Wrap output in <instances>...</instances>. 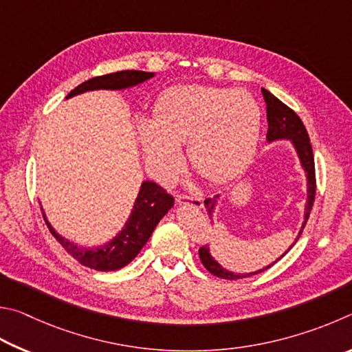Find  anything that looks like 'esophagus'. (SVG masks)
<instances>
[{"instance_id":"esophagus-1","label":"esophagus","mask_w":352,"mask_h":352,"mask_svg":"<svg viewBox=\"0 0 352 352\" xmlns=\"http://www.w3.org/2000/svg\"><path fill=\"white\" fill-rule=\"evenodd\" d=\"M176 201L179 204H190L193 206L195 208H201L204 206V202L199 198V196H188V195H176Z\"/></svg>"}]
</instances>
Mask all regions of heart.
I'll list each match as a JSON object with an SVG mask.
<instances>
[{
    "label": "heart",
    "mask_w": 352,
    "mask_h": 352,
    "mask_svg": "<svg viewBox=\"0 0 352 352\" xmlns=\"http://www.w3.org/2000/svg\"><path fill=\"white\" fill-rule=\"evenodd\" d=\"M261 109L248 91L214 86H181L166 92L154 120L140 122L146 162L160 181L182 166L181 145L188 144L193 168L212 182L241 171L255 151Z\"/></svg>",
    "instance_id": "1"
}]
</instances>
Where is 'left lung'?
Segmentation results:
<instances>
[{"instance_id": "1", "label": "left lung", "mask_w": 352, "mask_h": 352, "mask_svg": "<svg viewBox=\"0 0 352 352\" xmlns=\"http://www.w3.org/2000/svg\"><path fill=\"white\" fill-rule=\"evenodd\" d=\"M261 92H263L264 102H266V111H267V123H269L267 140L269 142L278 140V139L292 140L295 150H297L298 156H300L301 165H303V168L307 175V204H306V213H305V223H303V226H301V230L297 236V239H298L301 232H303V229H305L307 219H309V214H311L312 206H314V199H316V188H317L316 162H314V151H312V145L309 140V134H307L306 126L303 125V122H301V119L294 109L289 108L287 104H285L281 100H278V98H276L274 94H270L267 89H261ZM218 198H219V195H214L213 198H206V201H204V206H206L207 213H208V219L210 221H212V213H213V208H214V204H217ZM292 245L287 249V252L292 249ZM199 258L208 272L214 276H218V278H224V280L248 278V276L264 272V270L272 267L276 261L281 260V258H278V260L270 264V266L264 267L261 270H256V272L233 274V272H229V270H226L224 267H221L219 264L213 260V256L210 255V250H208L207 244L199 248Z\"/></svg>"}]
</instances>
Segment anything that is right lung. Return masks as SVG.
<instances>
[{
	"mask_svg": "<svg viewBox=\"0 0 352 352\" xmlns=\"http://www.w3.org/2000/svg\"><path fill=\"white\" fill-rule=\"evenodd\" d=\"M153 76V72L144 71H119L107 74V76H98L78 85L76 89H72L67 94V98L94 89L129 88V86L145 82V80L151 78ZM173 202H175L173 196L166 193L165 188L160 187L159 184L151 181L144 182L140 187L138 199L134 202L131 217L128 218L122 232L111 243L92 250L80 249L77 245L67 241V239L61 238L52 229L51 224L47 223L45 214H43V218H45L49 230H51L55 239L80 264H83V266L89 269L100 270V272H109V270H119L125 267L128 263H131L138 256L142 248L150 239L154 227L157 226L164 214L173 207Z\"/></svg>",
	"mask_w": 352,
	"mask_h": 352,
	"instance_id": "add662e5",
	"label": "right lung"
}]
</instances>
